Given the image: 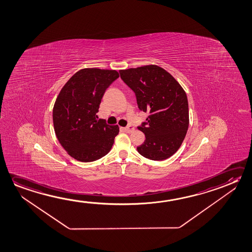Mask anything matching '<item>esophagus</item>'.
Segmentation results:
<instances>
[{
	"label": "esophagus",
	"mask_w": 252,
	"mask_h": 252,
	"mask_svg": "<svg viewBox=\"0 0 252 252\" xmlns=\"http://www.w3.org/2000/svg\"><path fill=\"white\" fill-rule=\"evenodd\" d=\"M124 131L128 132V133H130V132L133 131L134 129H135V128L132 126V125H128V126H127V127H125V128H124Z\"/></svg>",
	"instance_id": "34e87169"
}]
</instances>
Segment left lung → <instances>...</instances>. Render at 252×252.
Segmentation results:
<instances>
[{
  "label": "left lung",
  "mask_w": 252,
  "mask_h": 252,
  "mask_svg": "<svg viewBox=\"0 0 252 252\" xmlns=\"http://www.w3.org/2000/svg\"><path fill=\"white\" fill-rule=\"evenodd\" d=\"M121 79L136 94L141 111L148 113L138 129L144 132V144L137 147L142 156L164 160L172 156L182 144L189 125L188 97L173 77L151 64L120 70Z\"/></svg>",
  "instance_id": "obj_1"
}]
</instances>
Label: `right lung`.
<instances>
[{
    "instance_id": "add662e5",
    "label": "right lung",
    "mask_w": 252,
    "mask_h": 252,
    "mask_svg": "<svg viewBox=\"0 0 252 252\" xmlns=\"http://www.w3.org/2000/svg\"><path fill=\"white\" fill-rule=\"evenodd\" d=\"M119 77L115 70L85 68L61 89L53 108L54 130L70 156L81 162L100 159L112 148L117 125L98 119L107 88Z\"/></svg>"
}]
</instances>
